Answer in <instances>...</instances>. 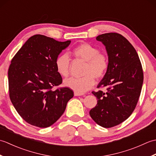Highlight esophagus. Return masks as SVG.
Returning a JSON list of instances; mask_svg holds the SVG:
<instances>
[{"instance_id":"esophagus-1","label":"esophagus","mask_w":156,"mask_h":156,"mask_svg":"<svg viewBox=\"0 0 156 156\" xmlns=\"http://www.w3.org/2000/svg\"><path fill=\"white\" fill-rule=\"evenodd\" d=\"M74 94L75 97H78V96H82V95L83 94H82V93H79V92H74Z\"/></svg>"}]
</instances>
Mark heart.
<instances>
[{
	"label": "heart",
	"instance_id": "heart-1",
	"mask_svg": "<svg viewBox=\"0 0 156 156\" xmlns=\"http://www.w3.org/2000/svg\"><path fill=\"white\" fill-rule=\"evenodd\" d=\"M71 54L75 58L87 62L82 78L72 77L64 80L66 87L72 89L79 93H83L93 87L95 78H102L108 68V59L105 54L101 53L99 49L91 44L84 43L76 46L72 49ZM70 58L66 54L57 56L55 60L56 71L64 78L68 77L69 74Z\"/></svg>",
	"mask_w": 156,
	"mask_h": 156
}]
</instances>
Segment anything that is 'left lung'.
Wrapping results in <instances>:
<instances>
[{
  "label": "left lung",
  "mask_w": 156,
  "mask_h": 156,
  "mask_svg": "<svg viewBox=\"0 0 156 156\" xmlns=\"http://www.w3.org/2000/svg\"><path fill=\"white\" fill-rule=\"evenodd\" d=\"M105 46L108 68L97 87L107 91L92 92L97 105L90 111L95 122L105 128L121 123L136 107L144 82V72L137 53L123 36L108 33L96 38Z\"/></svg>",
  "instance_id": "obj_1"
}]
</instances>
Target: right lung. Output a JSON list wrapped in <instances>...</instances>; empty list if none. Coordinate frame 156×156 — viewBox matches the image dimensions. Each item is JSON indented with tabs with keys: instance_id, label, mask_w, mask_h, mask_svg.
<instances>
[{
	"instance_id": "obj_1",
	"label": "right lung",
	"mask_w": 156,
	"mask_h": 156,
	"mask_svg": "<svg viewBox=\"0 0 156 156\" xmlns=\"http://www.w3.org/2000/svg\"><path fill=\"white\" fill-rule=\"evenodd\" d=\"M71 41L35 35L11 60L8 72L9 96L19 115L30 125L45 128L57 121L74 97L68 88L53 90L62 82L55 60Z\"/></svg>"
}]
</instances>
